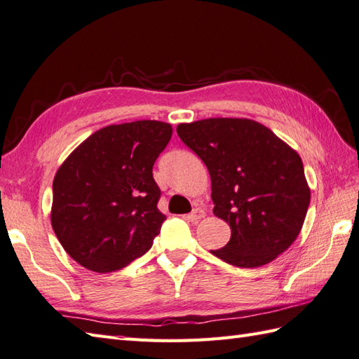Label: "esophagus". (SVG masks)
I'll list each match as a JSON object with an SVG mask.
<instances>
[{
    "instance_id": "obj_1",
    "label": "esophagus",
    "mask_w": 359,
    "mask_h": 359,
    "mask_svg": "<svg viewBox=\"0 0 359 359\" xmlns=\"http://www.w3.org/2000/svg\"><path fill=\"white\" fill-rule=\"evenodd\" d=\"M203 217H205V210L203 209H194L185 218L188 219V222H191V223H198Z\"/></svg>"
}]
</instances>
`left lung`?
<instances>
[{"mask_svg": "<svg viewBox=\"0 0 359 359\" xmlns=\"http://www.w3.org/2000/svg\"><path fill=\"white\" fill-rule=\"evenodd\" d=\"M177 135L205 162L214 214L231 226V240L215 256L255 269L296 241L311 200L296 150L249 118L182 123Z\"/></svg>", "mask_w": 359, "mask_h": 359, "instance_id": "8db88e82", "label": "left lung"}]
</instances>
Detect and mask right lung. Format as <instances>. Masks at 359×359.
Instances as JSON below:
<instances>
[{
  "instance_id": "add662e5",
  "label": "right lung",
  "mask_w": 359,
  "mask_h": 359,
  "mask_svg": "<svg viewBox=\"0 0 359 359\" xmlns=\"http://www.w3.org/2000/svg\"><path fill=\"white\" fill-rule=\"evenodd\" d=\"M172 127L156 119L112 124L81 142L53 182L51 226L72 259L95 273L121 270L153 245L165 217L153 165Z\"/></svg>"
}]
</instances>
